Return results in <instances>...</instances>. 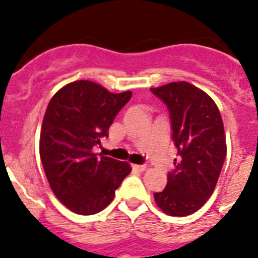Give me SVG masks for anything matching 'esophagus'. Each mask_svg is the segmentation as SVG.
<instances>
[{
	"label": "esophagus",
	"instance_id": "34e87169",
	"mask_svg": "<svg viewBox=\"0 0 258 258\" xmlns=\"http://www.w3.org/2000/svg\"><path fill=\"white\" fill-rule=\"evenodd\" d=\"M132 168H134L135 171L143 172V171H145V169H146V166H145V164H134V166H132Z\"/></svg>",
	"mask_w": 258,
	"mask_h": 258
}]
</instances>
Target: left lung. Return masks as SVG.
Masks as SVG:
<instances>
[{
	"label": "left lung",
	"mask_w": 258,
	"mask_h": 258,
	"mask_svg": "<svg viewBox=\"0 0 258 258\" xmlns=\"http://www.w3.org/2000/svg\"><path fill=\"white\" fill-rule=\"evenodd\" d=\"M150 91L167 105L178 155L155 203L169 216L191 215L212 196L226 158L221 114L206 92L184 81Z\"/></svg>",
	"instance_id": "1"
}]
</instances>
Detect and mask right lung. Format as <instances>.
Instances as JSON below:
<instances>
[{
    "label": "right lung",
    "mask_w": 258,
    "mask_h": 258,
    "mask_svg": "<svg viewBox=\"0 0 258 258\" xmlns=\"http://www.w3.org/2000/svg\"><path fill=\"white\" fill-rule=\"evenodd\" d=\"M132 94H112L91 81L64 86L43 117L39 155L51 190L78 215L100 212L131 172L127 162L99 157L92 148L108 138L115 115Z\"/></svg>",
    "instance_id": "add662e5"
}]
</instances>
